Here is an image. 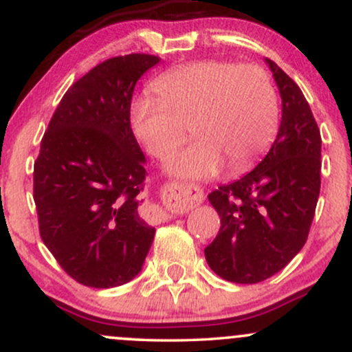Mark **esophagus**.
<instances>
[{
	"instance_id": "obj_1",
	"label": "esophagus",
	"mask_w": 352,
	"mask_h": 352,
	"mask_svg": "<svg viewBox=\"0 0 352 352\" xmlns=\"http://www.w3.org/2000/svg\"><path fill=\"white\" fill-rule=\"evenodd\" d=\"M175 190H179L180 193H184L185 197H187V200H190V204H199V201L201 200V190L199 188V187H195V185H184V187H173ZM157 215H159V218L160 220H168V218H170V215H168L167 212H164V210H160L159 213H157Z\"/></svg>"
}]
</instances>
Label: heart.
Segmentation results:
<instances>
[{"instance_id": "obj_1", "label": "heart", "mask_w": 352, "mask_h": 352, "mask_svg": "<svg viewBox=\"0 0 352 352\" xmlns=\"http://www.w3.org/2000/svg\"><path fill=\"white\" fill-rule=\"evenodd\" d=\"M157 98L132 104V129L151 155L165 159L184 142L187 125L197 140L165 164L184 179L205 180L230 164L240 172L273 142L278 99L268 74L253 64L199 60L165 72L153 82Z\"/></svg>"}]
</instances>
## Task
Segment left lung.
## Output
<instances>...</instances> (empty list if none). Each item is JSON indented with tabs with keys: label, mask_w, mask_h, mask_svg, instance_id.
Instances as JSON below:
<instances>
[{
	"label": "left lung",
	"mask_w": 352,
	"mask_h": 352,
	"mask_svg": "<svg viewBox=\"0 0 352 352\" xmlns=\"http://www.w3.org/2000/svg\"><path fill=\"white\" fill-rule=\"evenodd\" d=\"M281 96V124L252 172L208 195L221 227L205 248L218 276L240 285L281 272L308 238L321 187V134L298 84L266 58Z\"/></svg>",
	"instance_id": "1"
}]
</instances>
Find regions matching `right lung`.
Returning a JSON list of instances; mask_svg holds the SVG:
<instances>
[{"label":"right lung","instance_id":"1","mask_svg":"<svg viewBox=\"0 0 352 352\" xmlns=\"http://www.w3.org/2000/svg\"><path fill=\"white\" fill-rule=\"evenodd\" d=\"M159 60L119 56L72 84L34 162L44 245L64 272L89 288L134 280L155 235L139 210L147 160L131 127V100L137 80Z\"/></svg>","mask_w":352,"mask_h":352}]
</instances>
